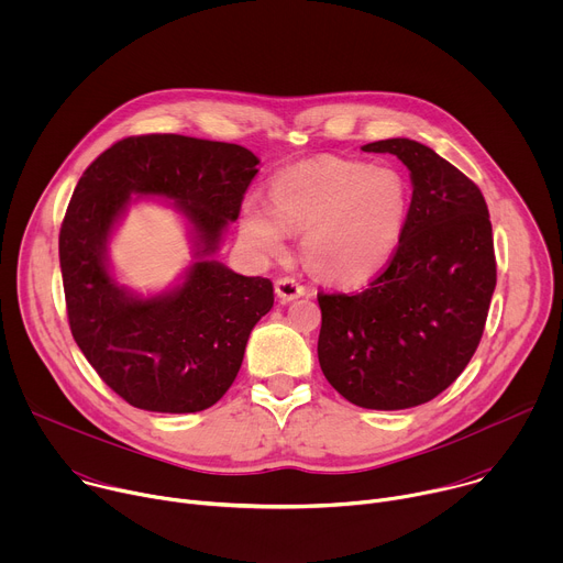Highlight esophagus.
<instances>
[{
	"label": "esophagus",
	"instance_id": "obj_1",
	"mask_svg": "<svg viewBox=\"0 0 563 563\" xmlns=\"http://www.w3.org/2000/svg\"><path fill=\"white\" fill-rule=\"evenodd\" d=\"M274 287H276V296H278L280 300H285V302H289V300H294V298H300V296L305 294V287H302L298 280L289 278V276L278 278Z\"/></svg>",
	"mask_w": 563,
	"mask_h": 563
}]
</instances>
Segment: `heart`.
Listing matches in <instances>:
<instances>
[{
  "label": "heart",
  "mask_w": 563,
  "mask_h": 563,
  "mask_svg": "<svg viewBox=\"0 0 563 563\" xmlns=\"http://www.w3.org/2000/svg\"><path fill=\"white\" fill-rule=\"evenodd\" d=\"M410 213V191L396 172L325 159L276 176L267 207L240 209V229L263 258L287 250V231L302 235L307 265L328 280L358 285L396 254Z\"/></svg>",
  "instance_id": "1"
}]
</instances>
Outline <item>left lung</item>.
Wrapping results in <instances>:
<instances>
[{"label":"left lung","mask_w":563,"mask_h":563,"mask_svg":"<svg viewBox=\"0 0 563 563\" xmlns=\"http://www.w3.org/2000/svg\"><path fill=\"white\" fill-rule=\"evenodd\" d=\"M410 169L412 202L385 272L356 294H318V363L330 385L367 410L428 404L465 369L497 285L488 205L430 146L389 137L361 146Z\"/></svg>","instance_id":"left-lung-1"}]
</instances>
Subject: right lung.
<instances>
[{
	"label": "right lung",
	"mask_w": 563,
	"mask_h": 563,
	"mask_svg": "<svg viewBox=\"0 0 563 563\" xmlns=\"http://www.w3.org/2000/svg\"><path fill=\"white\" fill-rule=\"evenodd\" d=\"M258 163L240 144L153 133L115 142L79 178L59 229L68 325L100 378L133 408L207 410L243 365L274 285L231 272L213 254ZM133 195L174 199L197 258L180 286L146 299L118 286L108 265L110 233Z\"/></svg>",
	"instance_id": "right-lung-1"
}]
</instances>
